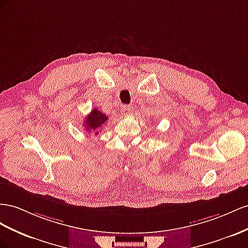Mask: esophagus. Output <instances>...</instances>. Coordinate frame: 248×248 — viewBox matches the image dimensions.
Here are the masks:
<instances>
[{"label":"esophagus","mask_w":248,"mask_h":248,"mask_svg":"<svg viewBox=\"0 0 248 248\" xmlns=\"http://www.w3.org/2000/svg\"><path fill=\"white\" fill-rule=\"evenodd\" d=\"M120 112L123 113V114H124V115H128V114H130V113L132 112V106H129V105H123L122 106V108H120Z\"/></svg>","instance_id":"34e87169"}]
</instances>
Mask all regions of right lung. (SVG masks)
Listing matches in <instances>:
<instances>
[{"instance_id": "add662e5", "label": "right lung", "mask_w": 248, "mask_h": 248, "mask_svg": "<svg viewBox=\"0 0 248 248\" xmlns=\"http://www.w3.org/2000/svg\"><path fill=\"white\" fill-rule=\"evenodd\" d=\"M108 120V115L104 114L103 112L98 111L96 108L91 110L89 113V115L87 117H85V122L84 125L85 129L87 131L86 132H94L95 135L98 134V131L102 130L104 124H106Z\"/></svg>"}]
</instances>
